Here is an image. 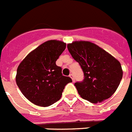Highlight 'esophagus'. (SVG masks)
Here are the masks:
<instances>
[{"label": "esophagus", "instance_id": "34e87169", "mask_svg": "<svg viewBox=\"0 0 132 132\" xmlns=\"http://www.w3.org/2000/svg\"><path fill=\"white\" fill-rule=\"evenodd\" d=\"M70 77L72 78L73 82H75V78H74V76H73V75H70Z\"/></svg>", "mask_w": 132, "mask_h": 132}]
</instances>
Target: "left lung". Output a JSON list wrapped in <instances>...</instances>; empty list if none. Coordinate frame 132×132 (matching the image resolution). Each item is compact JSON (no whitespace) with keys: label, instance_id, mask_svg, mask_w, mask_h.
Wrapping results in <instances>:
<instances>
[{"label":"left lung","instance_id":"left-lung-1","mask_svg":"<svg viewBox=\"0 0 132 132\" xmlns=\"http://www.w3.org/2000/svg\"><path fill=\"white\" fill-rule=\"evenodd\" d=\"M67 47L84 72V80L75 84L80 97L93 103L111 97L123 76L119 61L90 42L76 41Z\"/></svg>","mask_w":132,"mask_h":132}]
</instances>
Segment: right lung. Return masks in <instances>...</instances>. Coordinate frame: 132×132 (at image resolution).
I'll return each instance as SVG.
<instances>
[{
  "label": "right lung",
  "instance_id": "add662e5",
  "mask_svg": "<svg viewBox=\"0 0 132 132\" xmlns=\"http://www.w3.org/2000/svg\"><path fill=\"white\" fill-rule=\"evenodd\" d=\"M66 49L57 40L44 42L31 52L19 65L16 82L23 95L36 105L48 107L62 97L72 79L63 76L56 62Z\"/></svg>",
  "mask_w": 132,
  "mask_h": 132
}]
</instances>
